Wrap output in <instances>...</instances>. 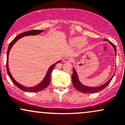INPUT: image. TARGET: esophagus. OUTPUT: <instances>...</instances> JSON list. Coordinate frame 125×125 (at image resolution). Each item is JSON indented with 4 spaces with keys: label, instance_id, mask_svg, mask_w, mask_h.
<instances>
[{
    "label": "esophagus",
    "instance_id": "obj_1",
    "mask_svg": "<svg viewBox=\"0 0 125 125\" xmlns=\"http://www.w3.org/2000/svg\"><path fill=\"white\" fill-rule=\"evenodd\" d=\"M73 61V59L69 57H66L63 59V62H71Z\"/></svg>",
    "mask_w": 125,
    "mask_h": 125
}]
</instances>
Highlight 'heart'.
<instances>
[{
	"instance_id": "1",
	"label": "heart",
	"mask_w": 125,
	"mask_h": 125,
	"mask_svg": "<svg viewBox=\"0 0 125 125\" xmlns=\"http://www.w3.org/2000/svg\"><path fill=\"white\" fill-rule=\"evenodd\" d=\"M83 41V39L80 38H73L72 39L71 42L73 44H78L81 43V42Z\"/></svg>"
}]
</instances>
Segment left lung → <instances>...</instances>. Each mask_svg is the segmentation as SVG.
<instances>
[{"mask_svg": "<svg viewBox=\"0 0 125 125\" xmlns=\"http://www.w3.org/2000/svg\"><path fill=\"white\" fill-rule=\"evenodd\" d=\"M104 41H107V39H105ZM108 42L111 44V45L113 47L114 49H115V56H116V47H115V45L113 44L110 41H108ZM113 77H114V75L113 76L111 77V78H110V79L109 80L107 83H105L104 84L102 85V86H99V87H90L84 86V85L80 83L79 80H78V75H77V72H76L75 68H73V75H72V81H73V87H74L77 90H78V91L80 92L84 93V94H92V93L98 92L101 91V90H102L103 89H104L106 87L110 84V83L111 82V81L112 80Z\"/></svg>", "mask_w": 125, "mask_h": 125, "instance_id": "obj_1", "label": "left lung"}]
</instances>
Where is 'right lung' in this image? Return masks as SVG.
<instances>
[{
    "mask_svg": "<svg viewBox=\"0 0 125 125\" xmlns=\"http://www.w3.org/2000/svg\"><path fill=\"white\" fill-rule=\"evenodd\" d=\"M43 31H39V30H33V31H25V32L22 33H20V35H17L16 37L15 38L10 44L9 45L8 48V51H7V59H6V70H7V73L8 74L9 77L11 80V81H12L13 83L15 85H16L18 87L19 89H20L21 90H24V91L26 92H37L41 91V90H44V89H45L47 86L49 85L50 83V80H51V73H52V71L53 70V69L54 68L55 66L57 63L60 62V61L57 62V63H54V65H52L48 69V71H47V74H46L45 77L44 78V79L42 80L41 83H39V84H38L37 86H35V87H24L22 85L20 84L19 83H18L13 78V77H12L11 74H10V70H9V68H8V55H9V52H10V51L11 48L12 46L14 45V44L15 43V42H17V41L18 39H19L20 38H21V37H23L24 36H29V35H38V34L40 33L41 32H42Z\"/></svg>",
    "mask_w": 125,
    "mask_h": 125,
    "instance_id": "1",
    "label": "right lung"
}]
</instances>
